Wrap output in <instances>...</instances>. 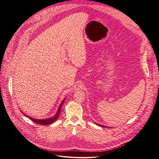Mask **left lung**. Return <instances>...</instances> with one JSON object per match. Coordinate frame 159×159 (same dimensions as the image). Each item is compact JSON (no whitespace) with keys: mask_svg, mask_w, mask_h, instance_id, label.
Here are the masks:
<instances>
[{"mask_svg":"<svg viewBox=\"0 0 159 159\" xmlns=\"http://www.w3.org/2000/svg\"><path fill=\"white\" fill-rule=\"evenodd\" d=\"M98 125V124H97ZM99 125V126H102V125Z\"/></svg>","mask_w":159,"mask_h":159,"instance_id":"8db88e82","label":"left lung"}]
</instances>
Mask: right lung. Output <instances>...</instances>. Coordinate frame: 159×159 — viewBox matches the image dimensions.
<instances>
[{
    "label": "right lung",
    "instance_id": "right-lung-1",
    "mask_svg": "<svg viewBox=\"0 0 159 159\" xmlns=\"http://www.w3.org/2000/svg\"><path fill=\"white\" fill-rule=\"evenodd\" d=\"M63 102H64V100L61 102V105H60V107H59V109H58L57 113H56V115L52 117V118L47 119H44V120H37V119H33V118H31V117H30V116H27V115H26V116H27L29 119H31V120H33V122H36V123H37V124H39V125H48L52 124V123H53V122H55V121L56 120V119H57L58 116L60 115V110H61V108L62 105H63ZM24 115H25L24 114Z\"/></svg>",
    "mask_w": 159,
    "mask_h": 159
}]
</instances>
